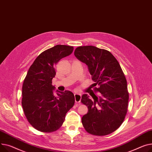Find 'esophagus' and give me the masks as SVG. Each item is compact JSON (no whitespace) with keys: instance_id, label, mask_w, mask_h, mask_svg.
Returning a JSON list of instances; mask_svg holds the SVG:
<instances>
[{"instance_id":"34e87169","label":"esophagus","mask_w":152,"mask_h":152,"mask_svg":"<svg viewBox=\"0 0 152 152\" xmlns=\"http://www.w3.org/2000/svg\"><path fill=\"white\" fill-rule=\"evenodd\" d=\"M74 96H75V102L78 103V104H80V101H81V99H82L81 94H74Z\"/></svg>"}]
</instances>
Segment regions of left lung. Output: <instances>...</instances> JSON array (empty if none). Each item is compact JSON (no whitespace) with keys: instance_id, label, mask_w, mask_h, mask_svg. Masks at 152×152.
<instances>
[{"instance_id":"8db88e82","label":"left lung","mask_w":152,"mask_h":152,"mask_svg":"<svg viewBox=\"0 0 152 152\" xmlns=\"http://www.w3.org/2000/svg\"><path fill=\"white\" fill-rule=\"evenodd\" d=\"M75 57L88 66L94 86L96 96L82 95L81 102L88 107L82 122L85 130L95 136H106L117 130L128 110L129 93L126 79L119 62L112 53L94 46L77 47Z\"/></svg>"}]
</instances>
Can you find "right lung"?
<instances>
[{
	"label": "right lung",
	"mask_w": 152,
	"mask_h": 152,
	"mask_svg": "<svg viewBox=\"0 0 152 152\" xmlns=\"http://www.w3.org/2000/svg\"><path fill=\"white\" fill-rule=\"evenodd\" d=\"M74 47L57 45L42 52L31 66L22 88V106L27 120L37 130L51 132L58 129L64 121L67 112L75 103L70 91L53 90L52 79L55 66L62 58L73 52Z\"/></svg>",
	"instance_id": "right-lung-1"
}]
</instances>
